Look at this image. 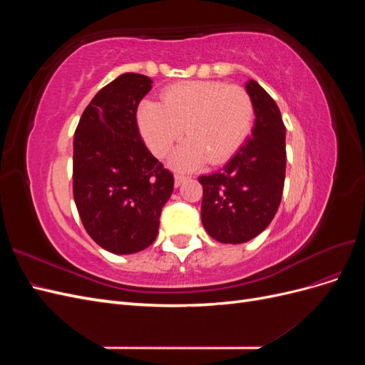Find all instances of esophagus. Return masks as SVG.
<instances>
[{"label":"esophagus","instance_id":"34e87169","mask_svg":"<svg viewBox=\"0 0 365 365\" xmlns=\"http://www.w3.org/2000/svg\"><path fill=\"white\" fill-rule=\"evenodd\" d=\"M185 180H187V178H185L184 175H181V173H176V175H175V187H180Z\"/></svg>","mask_w":365,"mask_h":365}]
</instances>
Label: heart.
Instances as JSON below:
<instances>
[{"instance_id": "1", "label": "heart", "mask_w": 365, "mask_h": 365, "mask_svg": "<svg viewBox=\"0 0 365 365\" xmlns=\"http://www.w3.org/2000/svg\"><path fill=\"white\" fill-rule=\"evenodd\" d=\"M138 128L153 155L164 157L184 134L172 164L192 170L207 160L220 164L233 157L248 137L254 103L239 85L189 81L165 88L161 103L145 101L137 113Z\"/></svg>"}]
</instances>
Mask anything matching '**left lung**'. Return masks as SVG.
<instances>
[{"label":"left lung","instance_id":"8db88e82","mask_svg":"<svg viewBox=\"0 0 365 365\" xmlns=\"http://www.w3.org/2000/svg\"><path fill=\"white\" fill-rule=\"evenodd\" d=\"M256 121L251 135L222 169L197 178L202 184L201 219L222 244H244L259 236L282 201L286 172V128L274 98L248 81Z\"/></svg>","mask_w":365,"mask_h":365}]
</instances>
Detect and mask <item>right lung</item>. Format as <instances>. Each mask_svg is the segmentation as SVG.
Wrapping results in <instances>:
<instances>
[{
  "label": "right lung",
  "instance_id": "1",
  "mask_svg": "<svg viewBox=\"0 0 365 365\" xmlns=\"http://www.w3.org/2000/svg\"><path fill=\"white\" fill-rule=\"evenodd\" d=\"M152 88L125 73L85 108L74 132L73 195L86 233L114 254H134L157 239L173 175L141 140L137 108Z\"/></svg>",
  "mask_w": 365,
  "mask_h": 365
}]
</instances>
